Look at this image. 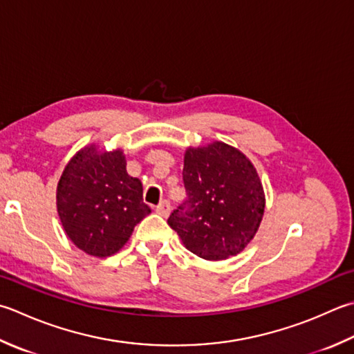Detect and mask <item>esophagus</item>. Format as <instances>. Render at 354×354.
Listing matches in <instances>:
<instances>
[{
    "mask_svg": "<svg viewBox=\"0 0 354 354\" xmlns=\"http://www.w3.org/2000/svg\"><path fill=\"white\" fill-rule=\"evenodd\" d=\"M155 210H156L158 214H161V216H169V213H170V203H169L167 199H164L162 203H159V204L155 207Z\"/></svg>",
    "mask_w": 354,
    "mask_h": 354,
    "instance_id": "obj_1",
    "label": "esophagus"
}]
</instances>
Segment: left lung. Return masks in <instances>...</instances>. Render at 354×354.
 Segmentation results:
<instances>
[{"label": "left lung", "instance_id": "8db88e82", "mask_svg": "<svg viewBox=\"0 0 354 354\" xmlns=\"http://www.w3.org/2000/svg\"><path fill=\"white\" fill-rule=\"evenodd\" d=\"M183 181L187 199L167 223L185 248L209 261L244 250L266 209L253 164L230 145L213 142L185 151Z\"/></svg>", "mask_w": 354, "mask_h": 354}]
</instances>
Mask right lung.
Listing matches in <instances>:
<instances>
[{"instance_id":"1","label":"right lung","mask_w":354,"mask_h":354,"mask_svg":"<svg viewBox=\"0 0 354 354\" xmlns=\"http://www.w3.org/2000/svg\"><path fill=\"white\" fill-rule=\"evenodd\" d=\"M61 224L73 244L87 254L106 258L129 241L150 213L142 184L126 170L122 150L82 149L66 165L58 183Z\"/></svg>"}]
</instances>
